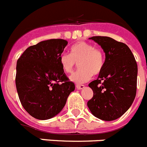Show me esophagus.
I'll return each instance as SVG.
<instances>
[{
  "mask_svg": "<svg viewBox=\"0 0 147 147\" xmlns=\"http://www.w3.org/2000/svg\"><path fill=\"white\" fill-rule=\"evenodd\" d=\"M76 88H77V90H82L83 88H85V85H76Z\"/></svg>",
  "mask_w": 147,
  "mask_h": 147,
  "instance_id": "esophagus-1",
  "label": "esophagus"
}]
</instances>
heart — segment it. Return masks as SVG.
Here are the masks:
<instances>
[{"label":"heart","mask_w":147,"mask_h":147,"mask_svg":"<svg viewBox=\"0 0 147 147\" xmlns=\"http://www.w3.org/2000/svg\"><path fill=\"white\" fill-rule=\"evenodd\" d=\"M62 69L71 74L79 63L80 69L70 76V80L76 84L89 81L93 74L98 75L105 65V54L101 49L85 41H80L71 47L70 54H62L59 58Z\"/></svg>","instance_id":"obj_1"}]
</instances>
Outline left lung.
Instances as JSON below:
<instances>
[{
  "mask_svg": "<svg viewBox=\"0 0 147 147\" xmlns=\"http://www.w3.org/2000/svg\"><path fill=\"white\" fill-rule=\"evenodd\" d=\"M105 53V65L96 80L88 86L93 96L88 107L94 116L104 121L119 119L130 107L137 89L138 66L129 48L109 37H90Z\"/></svg>",
  "mask_w": 147,
  "mask_h": 147,
  "instance_id": "8db88e82",
  "label": "left lung"
}]
</instances>
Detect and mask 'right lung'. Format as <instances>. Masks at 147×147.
<instances>
[{"label":"right lung","mask_w":147,"mask_h":147,"mask_svg":"<svg viewBox=\"0 0 147 147\" xmlns=\"http://www.w3.org/2000/svg\"><path fill=\"white\" fill-rule=\"evenodd\" d=\"M67 44L51 39L28 47L18 59L17 91L22 106L32 117L47 120L57 115L75 89L62 69L59 58Z\"/></svg>","instance_id":"1"}]
</instances>
